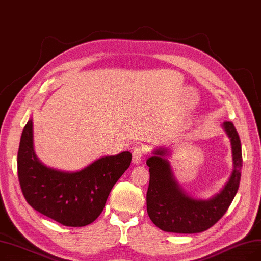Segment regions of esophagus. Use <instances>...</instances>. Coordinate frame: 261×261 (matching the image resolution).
Segmentation results:
<instances>
[{"label":"esophagus","mask_w":261,"mask_h":261,"mask_svg":"<svg viewBox=\"0 0 261 261\" xmlns=\"http://www.w3.org/2000/svg\"><path fill=\"white\" fill-rule=\"evenodd\" d=\"M144 155V149L141 147L134 148L133 150V163L134 164H140Z\"/></svg>","instance_id":"1"}]
</instances>
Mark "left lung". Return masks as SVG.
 Wrapping results in <instances>:
<instances>
[{
    "instance_id": "obj_1",
    "label": "left lung",
    "mask_w": 261,
    "mask_h": 261,
    "mask_svg": "<svg viewBox=\"0 0 261 261\" xmlns=\"http://www.w3.org/2000/svg\"><path fill=\"white\" fill-rule=\"evenodd\" d=\"M223 128L230 138L233 169L224 189L210 199H197L187 195L174 179L166 156L169 150L156 149L147 161L150 183L147 193V211L160 229L174 233H198L221 220L231 204L241 180L242 150L239 134L232 122H224Z\"/></svg>"
}]
</instances>
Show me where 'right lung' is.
Masks as SVG:
<instances>
[{
    "label": "right lung",
    "instance_id": "right-lung-1",
    "mask_svg": "<svg viewBox=\"0 0 261 261\" xmlns=\"http://www.w3.org/2000/svg\"><path fill=\"white\" fill-rule=\"evenodd\" d=\"M132 162L128 151L103 156L76 172L50 168L33 149V123L23 128L18 150V178L28 203L34 210L68 227L94 222L102 212L113 185Z\"/></svg>",
    "mask_w": 261,
    "mask_h": 261
}]
</instances>
